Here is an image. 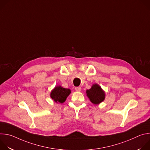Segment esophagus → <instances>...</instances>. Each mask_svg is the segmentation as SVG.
Wrapping results in <instances>:
<instances>
[{
    "label": "esophagus",
    "mask_w": 150,
    "mask_h": 150,
    "mask_svg": "<svg viewBox=\"0 0 150 150\" xmlns=\"http://www.w3.org/2000/svg\"><path fill=\"white\" fill-rule=\"evenodd\" d=\"M81 90V88L80 87H77L75 88V91L77 92H79Z\"/></svg>",
    "instance_id": "1"
}]
</instances>
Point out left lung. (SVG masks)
I'll return each instance as SVG.
<instances>
[{"instance_id":"left-lung-1","label":"left lung","mask_w":150,"mask_h":150,"mask_svg":"<svg viewBox=\"0 0 150 150\" xmlns=\"http://www.w3.org/2000/svg\"><path fill=\"white\" fill-rule=\"evenodd\" d=\"M87 96L91 102L94 104H98L105 99V93L99 85L95 83L90 90L86 91Z\"/></svg>"}]
</instances>
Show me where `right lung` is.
<instances>
[{"mask_svg":"<svg viewBox=\"0 0 150 150\" xmlns=\"http://www.w3.org/2000/svg\"><path fill=\"white\" fill-rule=\"evenodd\" d=\"M71 93V90L64 88L60 85H57L51 91L50 97L57 103H63L66 101Z\"/></svg>","mask_w":150,"mask_h":150,"instance_id":"obj_1","label":"right lung"}]
</instances>
